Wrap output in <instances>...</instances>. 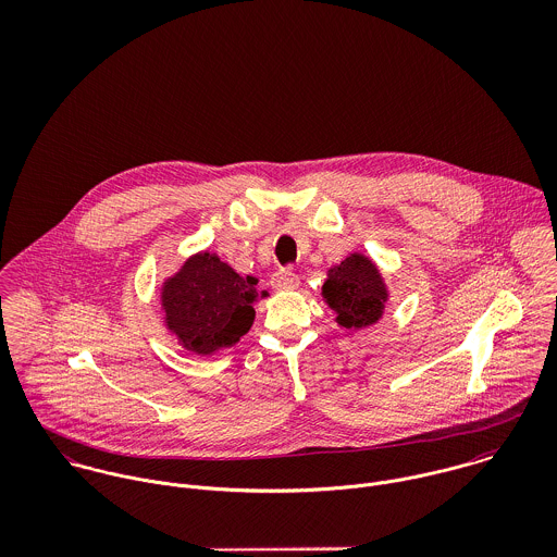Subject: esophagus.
I'll list each match as a JSON object with an SVG mask.
<instances>
[{
	"label": "esophagus",
	"mask_w": 557,
	"mask_h": 557,
	"mask_svg": "<svg viewBox=\"0 0 557 557\" xmlns=\"http://www.w3.org/2000/svg\"><path fill=\"white\" fill-rule=\"evenodd\" d=\"M300 283L298 274L294 270H278L274 276H272V287L274 289H296Z\"/></svg>",
	"instance_id": "34e87169"
}]
</instances>
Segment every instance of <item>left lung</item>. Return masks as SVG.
Instances as JSON below:
<instances>
[{
  "mask_svg": "<svg viewBox=\"0 0 557 557\" xmlns=\"http://www.w3.org/2000/svg\"><path fill=\"white\" fill-rule=\"evenodd\" d=\"M321 294L327 307L336 311V321L343 327H364L375 323L382 318L388 298L375 263L358 252L330 270Z\"/></svg>",
  "mask_w": 557,
  "mask_h": 557,
  "instance_id": "1",
  "label": "left lung"
}]
</instances>
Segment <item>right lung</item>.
<instances>
[{
    "mask_svg": "<svg viewBox=\"0 0 557 557\" xmlns=\"http://www.w3.org/2000/svg\"><path fill=\"white\" fill-rule=\"evenodd\" d=\"M255 285L257 278L239 276L216 255L199 252L162 285L166 325L195 354L232 347L252 325Z\"/></svg>",
    "mask_w": 557,
    "mask_h": 557,
    "instance_id": "add662e5",
    "label": "right lung"
}]
</instances>
